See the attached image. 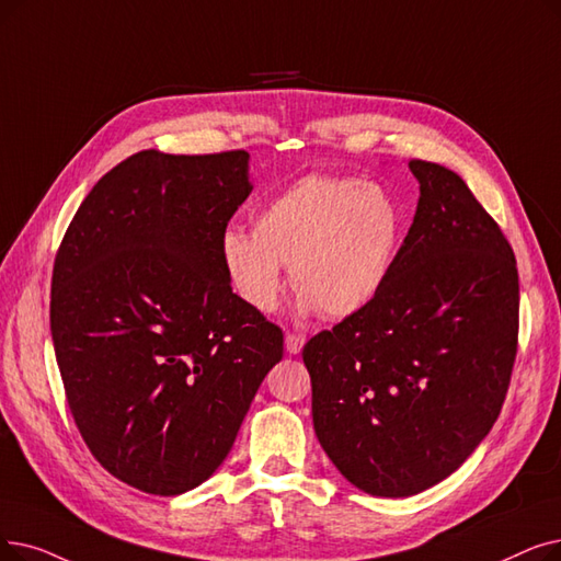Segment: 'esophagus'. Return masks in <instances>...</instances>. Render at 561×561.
Segmentation results:
<instances>
[{
  "label": "esophagus",
  "mask_w": 561,
  "mask_h": 561,
  "mask_svg": "<svg viewBox=\"0 0 561 561\" xmlns=\"http://www.w3.org/2000/svg\"><path fill=\"white\" fill-rule=\"evenodd\" d=\"M284 344H286V353L288 355H298L302 351V346H305V336H300V334H286Z\"/></svg>",
  "instance_id": "1"
}]
</instances>
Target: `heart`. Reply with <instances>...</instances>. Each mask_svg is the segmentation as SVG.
Masks as SVG:
<instances>
[{
  "mask_svg": "<svg viewBox=\"0 0 561 561\" xmlns=\"http://www.w3.org/2000/svg\"><path fill=\"white\" fill-rule=\"evenodd\" d=\"M254 231L227 227L217 256L233 294L256 313L277 309L284 265L298 311L348 319L392 277L405 220L380 185L344 176H305L254 213Z\"/></svg>",
  "mask_w": 561,
  "mask_h": 561,
  "instance_id": "1",
  "label": "heart"
}]
</instances>
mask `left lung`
Here are the masks:
<instances>
[{
	"label": "left lung",
	"instance_id": "1",
	"mask_svg": "<svg viewBox=\"0 0 561 561\" xmlns=\"http://www.w3.org/2000/svg\"><path fill=\"white\" fill-rule=\"evenodd\" d=\"M420 202L392 277L311 336V417L355 489L408 497L456 472L493 428L518 348V271L451 169L410 160Z\"/></svg>",
	"mask_w": 561,
	"mask_h": 561
}]
</instances>
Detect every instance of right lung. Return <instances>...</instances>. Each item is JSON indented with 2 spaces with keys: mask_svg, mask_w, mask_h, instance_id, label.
Segmentation results:
<instances>
[{
  "mask_svg": "<svg viewBox=\"0 0 561 561\" xmlns=\"http://www.w3.org/2000/svg\"><path fill=\"white\" fill-rule=\"evenodd\" d=\"M250 153L141 151L78 208L50 332L87 447L151 495L197 489L233 447L284 334L242 302L217 240L250 197Z\"/></svg>",
  "mask_w": 561,
  "mask_h": 561,
  "instance_id": "right-lung-1",
  "label": "right lung"
}]
</instances>
